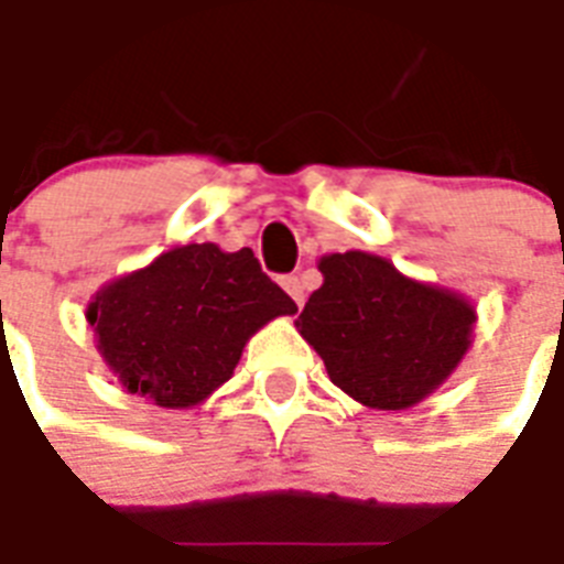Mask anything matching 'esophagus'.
I'll use <instances>...</instances> for the list:
<instances>
[{
	"mask_svg": "<svg viewBox=\"0 0 564 564\" xmlns=\"http://www.w3.org/2000/svg\"><path fill=\"white\" fill-rule=\"evenodd\" d=\"M282 289L289 291L291 301L297 303V306H303V297H306V294H303V285L297 275H285V279H282Z\"/></svg>",
	"mask_w": 564,
	"mask_h": 564,
	"instance_id": "obj_1",
	"label": "esophagus"
}]
</instances>
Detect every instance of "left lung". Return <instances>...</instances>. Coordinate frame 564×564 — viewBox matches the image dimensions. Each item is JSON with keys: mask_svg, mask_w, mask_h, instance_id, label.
I'll list each match as a JSON object with an SVG mask.
<instances>
[{"mask_svg": "<svg viewBox=\"0 0 564 564\" xmlns=\"http://www.w3.org/2000/svg\"><path fill=\"white\" fill-rule=\"evenodd\" d=\"M318 270L325 282L294 325L349 398L410 410L462 365L477 325L465 294L410 279L370 251H334Z\"/></svg>", "mask_w": 564, "mask_h": 564, "instance_id": "1", "label": "left lung"}]
</instances>
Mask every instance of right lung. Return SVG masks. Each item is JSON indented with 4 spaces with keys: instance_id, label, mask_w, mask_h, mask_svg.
<instances>
[{
    "instance_id": "obj_1",
    "label": "right lung",
    "mask_w": 564,
    "mask_h": 564,
    "mask_svg": "<svg viewBox=\"0 0 564 564\" xmlns=\"http://www.w3.org/2000/svg\"><path fill=\"white\" fill-rule=\"evenodd\" d=\"M297 303L263 273L251 249L191 242L111 279L87 303L97 352L121 389L187 410L234 377L242 349Z\"/></svg>"
}]
</instances>
